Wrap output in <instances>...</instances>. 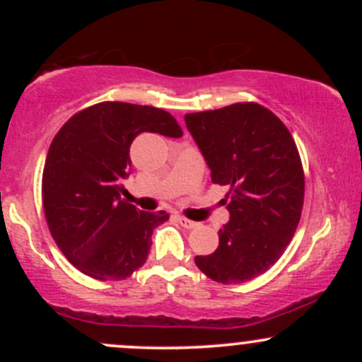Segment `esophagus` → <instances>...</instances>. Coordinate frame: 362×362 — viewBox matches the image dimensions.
<instances>
[{"label":"esophagus","instance_id":"1","mask_svg":"<svg viewBox=\"0 0 362 362\" xmlns=\"http://www.w3.org/2000/svg\"><path fill=\"white\" fill-rule=\"evenodd\" d=\"M177 221L180 223L182 226H184V228H187V230H192V228L197 226V223H195V221H190V219L184 218V216H177Z\"/></svg>","mask_w":362,"mask_h":362}]
</instances>
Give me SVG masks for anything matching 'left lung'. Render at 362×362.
<instances>
[{
	"mask_svg": "<svg viewBox=\"0 0 362 362\" xmlns=\"http://www.w3.org/2000/svg\"><path fill=\"white\" fill-rule=\"evenodd\" d=\"M185 124L213 184L230 189L219 247L195 257V265L221 284L250 281L279 260L300 223L305 173L296 143L282 120L255 102L187 114Z\"/></svg>",
	"mask_w": 362,
	"mask_h": 362,
	"instance_id": "1",
	"label": "left lung"
}]
</instances>
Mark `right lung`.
Returning a JSON list of instances; mask_svg holds the SVG:
<instances>
[{
    "label": "right lung",
    "instance_id": "1",
    "mask_svg": "<svg viewBox=\"0 0 362 362\" xmlns=\"http://www.w3.org/2000/svg\"><path fill=\"white\" fill-rule=\"evenodd\" d=\"M141 132L180 138L168 112L102 102L74 114L54 136L42 173V204L54 242L78 271L122 281L148 259L151 235L168 219L120 197L131 173L129 148Z\"/></svg>",
    "mask_w": 362,
    "mask_h": 362
}]
</instances>
